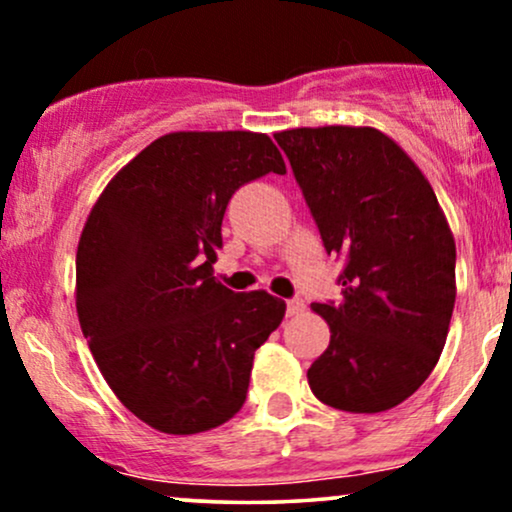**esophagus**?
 Segmentation results:
<instances>
[{"label":"esophagus","instance_id":"34e87169","mask_svg":"<svg viewBox=\"0 0 512 512\" xmlns=\"http://www.w3.org/2000/svg\"><path fill=\"white\" fill-rule=\"evenodd\" d=\"M303 310H305V303L301 301V298H293V301L286 303V315H289V317L301 315Z\"/></svg>","mask_w":512,"mask_h":512}]
</instances>
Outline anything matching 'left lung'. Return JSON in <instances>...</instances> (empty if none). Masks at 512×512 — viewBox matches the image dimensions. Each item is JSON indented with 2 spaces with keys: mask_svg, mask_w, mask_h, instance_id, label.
<instances>
[{
  "mask_svg": "<svg viewBox=\"0 0 512 512\" xmlns=\"http://www.w3.org/2000/svg\"><path fill=\"white\" fill-rule=\"evenodd\" d=\"M327 252L346 260L344 301L310 308L330 346L308 368L327 407L378 414L436 368L455 308V238L431 182L375 127L276 132Z\"/></svg>",
  "mask_w": 512,
  "mask_h": 512,
  "instance_id": "obj_1",
  "label": "left lung"
}]
</instances>
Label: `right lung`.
<instances>
[{"mask_svg":"<svg viewBox=\"0 0 512 512\" xmlns=\"http://www.w3.org/2000/svg\"><path fill=\"white\" fill-rule=\"evenodd\" d=\"M286 173L260 132H170L105 185L76 250V315L105 383L170 436L226 424L286 303L214 276L228 199Z\"/></svg>","mask_w":512,"mask_h":512,"instance_id":"add662e5","label":"right lung"}]
</instances>
